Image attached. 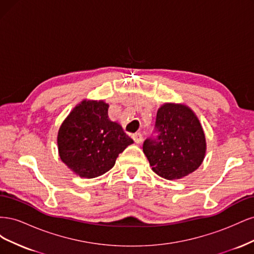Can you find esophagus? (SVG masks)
Wrapping results in <instances>:
<instances>
[{
	"instance_id": "obj_1",
	"label": "esophagus",
	"mask_w": 254,
	"mask_h": 254,
	"mask_svg": "<svg viewBox=\"0 0 254 254\" xmlns=\"http://www.w3.org/2000/svg\"><path fill=\"white\" fill-rule=\"evenodd\" d=\"M131 137L133 139V141H134L135 143H137V144H140V143L142 142V140H143V136H142V134H141L140 132L133 133V134L131 135Z\"/></svg>"
}]
</instances>
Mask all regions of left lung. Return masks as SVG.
<instances>
[{
	"label": "left lung",
	"instance_id": "8db88e82",
	"mask_svg": "<svg viewBox=\"0 0 254 254\" xmlns=\"http://www.w3.org/2000/svg\"><path fill=\"white\" fill-rule=\"evenodd\" d=\"M153 132L157 134L144 141L143 151L157 175L167 180L180 179L200 166L205 136L189 107L164 104L158 110Z\"/></svg>",
	"mask_w": 254,
	"mask_h": 254
}]
</instances>
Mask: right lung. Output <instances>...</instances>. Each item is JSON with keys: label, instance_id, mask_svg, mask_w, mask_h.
Wrapping results in <instances>:
<instances>
[{"label": "right lung", "instance_id": "add662e5", "mask_svg": "<svg viewBox=\"0 0 254 254\" xmlns=\"http://www.w3.org/2000/svg\"><path fill=\"white\" fill-rule=\"evenodd\" d=\"M108 108L103 101H83L59 129L60 159L83 178L110 171L120 153L133 143L118 123L109 120Z\"/></svg>", "mask_w": 254, "mask_h": 254}]
</instances>
